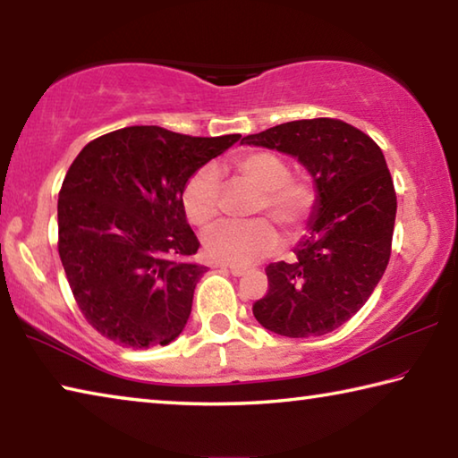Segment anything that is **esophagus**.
<instances>
[{
    "instance_id": "obj_1",
    "label": "esophagus",
    "mask_w": 458,
    "mask_h": 458,
    "mask_svg": "<svg viewBox=\"0 0 458 458\" xmlns=\"http://www.w3.org/2000/svg\"><path fill=\"white\" fill-rule=\"evenodd\" d=\"M222 267H226L234 276H242V275L248 273L246 267H236V265H222Z\"/></svg>"
}]
</instances>
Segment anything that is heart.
<instances>
[{
  "label": "heart",
  "instance_id": "obj_1",
  "mask_svg": "<svg viewBox=\"0 0 458 458\" xmlns=\"http://www.w3.org/2000/svg\"><path fill=\"white\" fill-rule=\"evenodd\" d=\"M230 167L240 182L259 190L252 214H265L286 236H301L319 204V193L305 177L291 175L289 161L270 149H250L232 157ZM222 182L214 167H199L182 191L188 220L198 228L212 226L220 214ZM278 246V232L265 218L244 224H220L204 238L208 257L224 265L248 267L268 257Z\"/></svg>",
  "mask_w": 458,
  "mask_h": 458
}]
</instances>
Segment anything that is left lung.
Here are the masks:
<instances>
[{
	"label": "left lung",
	"instance_id": "8db88e82",
	"mask_svg": "<svg viewBox=\"0 0 458 458\" xmlns=\"http://www.w3.org/2000/svg\"><path fill=\"white\" fill-rule=\"evenodd\" d=\"M242 143L294 155L319 191L311 236L294 248V262L265 268L268 291L252 313L278 335H325L366 305L390 260L396 190L384 153L358 127L329 117L283 123Z\"/></svg>",
	"mask_w": 458,
	"mask_h": 458
}]
</instances>
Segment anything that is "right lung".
I'll return each instance as SVG.
<instances>
[{"instance_id": "right-lung-1", "label": "right lung", "mask_w": 458, "mask_h": 458, "mask_svg": "<svg viewBox=\"0 0 458 458\" xmlns=\"http://www.w3.org/2000/svg\"><path fill=\"white\" fill-rule=\"evenodd\" d=\"M240 135L125 127L76 155L58 193V254L100 335L147 350L180 335L206 267L182 206L185 182Z\"/></svg>"}]
</instances>
